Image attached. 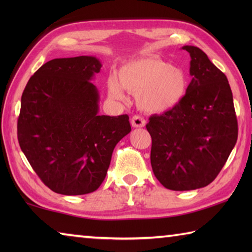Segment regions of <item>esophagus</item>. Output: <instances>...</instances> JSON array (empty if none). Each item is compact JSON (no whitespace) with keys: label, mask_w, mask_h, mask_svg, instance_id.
Segmentation results:
<instances>
[{"label":"esophagus","mask_w":252,"mask_h":252,"mask_svg":"<svg viewBox=\"0 0 252 252\" xmlns=\"http://www.w3.org/2000/svg\"><path fill=\"white\" fill-rule=\"evenodd\" d=\"M131 125L133 127H143L146 126V120L141 116H134L131 119Z\"/></svg>","instance_id":"obj_1"}]
</instances>
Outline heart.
Returning a JSON list of instances; mask_svg holds the SVG:
<instances>
[{"mask_svg":"<svg viewBox=\"0 0 252 252\" xmlns=\"http://www.w3.org/2000/svg\"><path fill=\"white\" fill-rule=\"evenodd\" d=\"M111 99L125 101V90L135 94L136 104L149 113H162L172 109L185 97L188 80L180 67L157 58H142L123 64L119 79H108Z\"/></svg>","mask_w":252,"mask_h":252,"instance_id":"b5f03b06","label":"heart"}]
</instances>
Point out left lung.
I'll return each mask as SVG.
<instances>
[{
	"label": "left lung",
	"mask_w": 252,
	"mask_h": 252,
	"mask_svg": "<svg viewBox=\"0 0 252 252\" xmlns=\"http://www.w3.org/2000/svg\"><path fill=\"white\" fill-rule=\"evenodd\" d=\"M189 52L190 75L179 104L149 119L151 165L163 187L188 191L208 186L227 162L238 138V122L227 76L197 46Z\"/></svg>",
	"instance_id": "8db88e82"
}]
</instances>
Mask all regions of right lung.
Listing matches in <instances>:
<instances>
[{
    "mask_svg": "<svg viewBox=\"0 0 252 252\" xmlns=\"http://www.w3.org/2000/svg\"><path fill=\"white\" fill-rule=\"evenodd\" d=\"M95 57L54 59L25 87L18 139L34 171L54 192L95 191L108 172L117 143L130 133L129 117L99 116V91L91 80Z\"/></svg>",
    "mask_w": 252,
    "mask_h": 252,
    "instance_id": "add662e5",
    "label": "right lung"
}]
</instances>
